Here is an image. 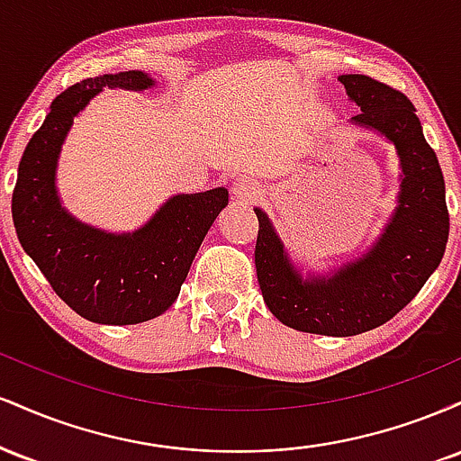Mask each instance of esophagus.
I'll use <instances>...</instances> for the list:
<instances>
[{
    "instance_id": "1",
    "label": "esophagus",
    "mask_w": 461,
    "mask_h": 461,
    "mask_svg": "<svg viewBox=\"0 0 461 461\" xmlns=\"http://www.w3.org/2000/svg\"><path fill=\"white\" fill-rule=\"evenodd\" d=\"M260 184L249 176L236 177L234 184H231V194H234V199L240 201V203H253V201L260 197Z\"/></svg>"
}]
</instances>
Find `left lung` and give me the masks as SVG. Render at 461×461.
I'll return each instance as SVG.
<instances>
[{"mask_svg": "<svg viewBox=\"0 0 461 461\" xmlns=\"http://www.w3.org/2000/svg\"><path fill=\"white\" fill-rule=\"evenodd\" d=\"M338 82L359 108L348 123L377 131L399 156L396 208L382 234L366 253L330 273H301L267 212L253 210L264 303L293 330L342 338L384 325L416 297L442 262L448 210L442 168L410 99L368 76H338Z\"/></svg>", "mask_w": 461, "mask_h": 461, "instance_id": "8db88e82", "label": "left lung"}]
</instances>
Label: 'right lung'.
<instances>
[{"label":"right lung","instance_id":"obj_1","mask_svg":"<svg viewBox=\"0 0 461 461\" xmlns=\"http://www.w3.org/2000/svg\"><path fill=\"white\" fill-rule=\"evenodd\" d=\"M145 71L108 73L58 95L19 162L13 221L19 242L73 312L102 325H136L176 303L201 242L230 201L227 188L176 194L134 231L113 234L76 219L56 186L73 119L104 88L147 91Z\"/></svg>","mask_w":461,"mask_h":461}]
</instances>
